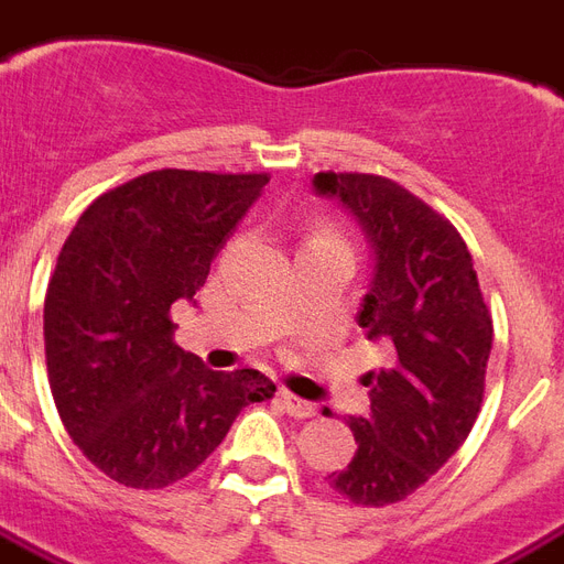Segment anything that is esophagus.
<instances>
[{
    "label": "esophagus",
    "instance_id": "esophagus-1",
    "mask_svg": "<svg viewBox=\"0 0 564 564\" xmlns=\"http://www.w3.org/2000/svg\"><path fill=\"white\" fill-rule=\"evenodd\" d=\"M281 405L286 408V414L299 416V420H307V416L316 414V405H313V402H304V399L292 397L290 390H281Z\"/></svg>",
    "mask_w": 564,
    "mask_h": 564
}]
</instances>
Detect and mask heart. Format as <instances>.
<instances>
[{
  "mask_svg": "<svg viewBox=\"0 0 564 564\" xmlns=\"http://www.w3.org/2000/svg\"><path fill=\"white\" fill-rule=\"evenodd\" d=\"M330 239H337V242H343L337 230H334V227H330V225L313 227V234L307 236V242H330Z\"/></svg>",
  "mask_w": 564,
  "mask_h": 564,
  "instance_id": "1",
  "label": "heart"
}]
</instances>
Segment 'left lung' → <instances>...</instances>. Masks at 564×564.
Masks as SVG:
<instances>
[{"mask_svg": "<svg viewBox=\"0 0 564 564\" xmlns=\"http://www.w3.org/2000/svg\"><path fill=\"white\" fill-rule=\"evenodd\" d=\"M313 186L358 215L376 251L358 322L384 346L387 367L364 376L369 414L349 420L358 453L328 485L343 500L381 509L423 488L470 435L482 411L491 311L462 234L423 197L351 171H319Z\"/></svg>", "mask_w": 564, "mask_h": 564, "instance_id": "1", "label": "left lung"}]
</instances>
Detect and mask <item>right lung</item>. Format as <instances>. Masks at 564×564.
<instances>
[{
    "label": "right lung",
    "mask_w": 564,
    "mask_h": 564,
    "mask_svg": "<svg viewBox=\"0 0 564 564\" xmlns=\"http://www.w3.org/2000/svg\"><path fill=\"white\" fill-rule=\"evenodd\" d=\"M265 183L263 171H148L102 192L64 239L43 299L46 376L73 444L118 485L186 479L245 405L274 397L257 369H206L171 322Z\"/></svg>",
    "instance_id": "1"
}]
</instances>
